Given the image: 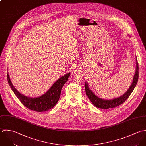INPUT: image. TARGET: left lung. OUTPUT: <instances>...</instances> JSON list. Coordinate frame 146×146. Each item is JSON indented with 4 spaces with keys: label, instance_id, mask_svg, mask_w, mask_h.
<instances>
[{
    "label": "left lung",
    "instance_id": "left-lung-1",
    "mask_svg": "<svg viewBox=\"0 0 146 146\" xmlns=\"http://www.w3.org/2000/svg\"><path fill=\"white\" fill-rule=\"evenodd\" d=\"M136 70L135 74L134 76L133 82L130 86L129 88L127 91L122 95L118 97L117 98H115L113 99L107 100V99H103L96 95H95L94 92L89 88L88 83L85 82V91L86 95L91 102V103L96 107L101 109H108L111 108H115L117 106H118L122 104L127 98L129 97L133 91L134 90V88H135L136 85L137 84L138 77H139V67H138V63L137 61V58H136Z\"/></svg>",
    "mask_w": 146,
    "mask_h": 146
}]
</instances>
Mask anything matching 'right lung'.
I'll list each match as a JSON object with an SVG mask.
<instances>
[{
  "mask_svg": "<svg viewBox=\"0 0 146 146\" xmlns=\"http://www.w3.org/2000/svg\"><path fill=\"white\" fill-rule=\"evenodd\" d=\"M69 76L70 73L65 74L58 80L45 94L34 98L20 94L12 85L8 73H7V80L12 91L24 106L30 110L41 112L52 108L56 104L60 96L62 88Z\"/></svg>",
  "mask_w": 146,
  "mask_h": 146,
  "instance_id": "add662e5",
  "label": "right lung"
}]
</instances>
